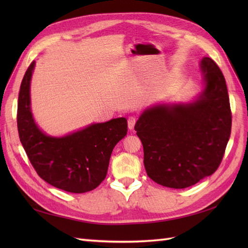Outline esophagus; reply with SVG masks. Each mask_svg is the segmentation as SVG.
I'll return each mask as SVG.
<instances>
[{"mask_svg": "<svg viewBox=\"0 0 248 248\" xmlns=\"http://www.w3.org/2000/svg\"><path fill=\"white\" fill-rule=\"evenodd\" d=\"M135 123H136V118L134 117V116H129V118H128V128L130 130H133L134 129Z\"/></svg>", "mask_w": 248, "mask_h": 248, "instance_id": "34e87169", "label": "esophagus"}]
</instances>
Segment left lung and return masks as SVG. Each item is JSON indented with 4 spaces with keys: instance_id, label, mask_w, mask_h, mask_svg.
<instances>
[{
    "instance_id": "obj_1",
    "label": "left lung",
    "mask_w": 248,
    "mask_h": 248,
    "mask_svg": "<svg viewBox=\"0 0 248 248\" xmlns=\"http://www.w3.org/2000/svg\"><path fill=\"white\" fill-rule=\"evenodd\" d=\"M203 89L192 102L156 104L135 124L147 175L157 184L186 188L217 170L231 133L225 78L210 59L200 62Z\"/></svg>"
}]
</instances>
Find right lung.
Returning <instances> with one entry per match:
<instances>
[{
	"label": "right lung",
	"instance_id": "right-lung-1",
	"mask_svg": "<svg viewBox=\"0 0 248 248\" xmlns=\"http://www.w3.org/2000/svg\"><path fill=\"white\" fill-rule=\"evenodd\" d=\"M35 62L20 86L17 124L20 141L38 176L51 186L70 193L96 188L107 177L116 144L128 132L127 119L92 124L61 138L46 135L36 124L31 109V78Z\"/></svg>",
	"mask_w": 248,
	"mask_h": 248
}]
</instances>
